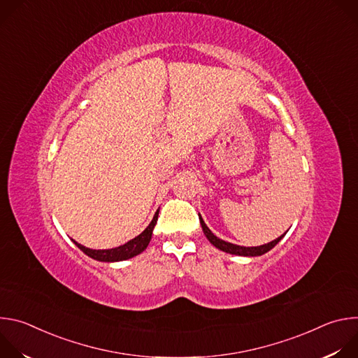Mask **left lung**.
Returning <instances> with one entry per match:
<instances>
[{
  "mask_svg": "<svg viewBox=\"0 0 358 358\" xmlns=\"http://www.w3.org/2000/svg\"><path fill=\"white\" fill-rule=\"evenodd\" d=\"M199 222H201V227H202V231L203 234H206V236L208 238V241L218 249L224 250V252H228V253H232V255H241V257H261V255L266 253L268 250H271L285 235H280L278 239L269 242V243H265V245H261V246H239V245H235V243H231V242H225L220 238H217L211 229L206 225V222L202 221V218L199 217Z\"/></svg>",
  "mask_w": 358,
  "mask_h": 358,
  "instance_id": "left-lung-1",
  "label": "left lung"
}]
</instances>
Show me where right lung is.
<instances>
[{"label": "right lung", "instance_id": "add662e5", "mask_svg": "<svg viewBox=\"0 0 358 358\" xmlns=\"http://www.w3.org/2000/svg\"><path fill=\"white\" fill-rule=\"evenodd\" d=\"M157 218H159V210L155 215V218L151 220V222L148 224V227L136 238H133L131 241H129L127 243L122 245V246H117V248H113V249H105V250H96V249H89L78 242L76 246L83 250L87 257L96 259V261H100V262H117V261H126V259H130L133 257H136V255L141 253L147 245L150 243V239H151V235H152V228H155L156 222H157Z\"/></svg>", "mask_w": 358, "mask_h": 358}]
</instances>
